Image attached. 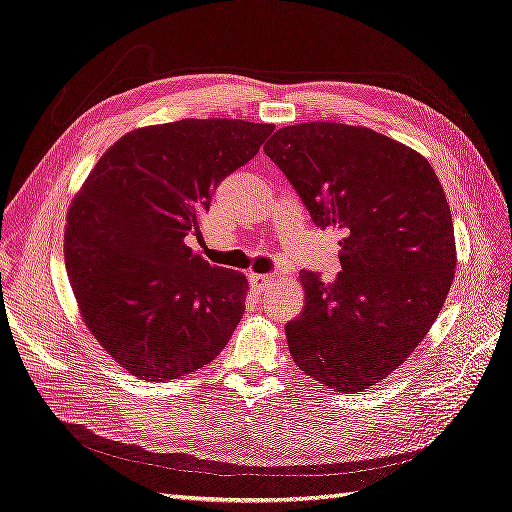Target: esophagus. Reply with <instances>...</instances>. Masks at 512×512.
<instances>
[{"label": "esophagus", "mask_w": 512, "mask_h": 512, "mask_svg": "<svg viewBox=\"0 0 512 512\" xmlns=\"http://www.w3.org/2000/svg\"><path fill=\"white\" fill-rule=\"evenodd\" d=\"M249 282H251V289L255 293H266L276 285V278L270 274H251Z\"/></svg>", "instance_id": "obj_1"}]
</instances>
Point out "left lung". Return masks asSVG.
<instances>
[{"label": "left lung", "instance_id": "obj_1", "mask_svg": "<svg viewBox=\"0 0 512 512\" xmlns=\"http://www.w3.org/2000/svg\"><path fill=\"white\" fill-rule=\"evenodd\" d=\"M263 151L312 221L342 232L333 282L299 272L306 306L285 327L293 361L318 384L363 392L420 346L451 289L456 238L439 177L365 126H285Z\"/></svg>", "mask_w": 512, "mask_h": 512}]
</instances>
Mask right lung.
Wrapping results in <instances>:
<instances>
[{"mask_svg": "<svg viewBox=\"0 0 512 512\" xmlns=\"http://www.w3.org/2000/svg\"><path fill=\"white\" fill-rule=\"evenodd\" d=\"M272 124L179 120L113 143L75 194L65 268L105 352L147 382L213 363L244 314L246 276L189 249L217 185L255 158Z\"/></svg>", "mask_w": 512, "mask_h": 512, "instance_id": "add662e5", "label": "right lung"}]
</instances>
